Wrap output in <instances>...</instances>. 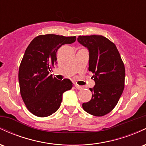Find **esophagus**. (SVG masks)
Instances as JSON below:
<instances>
[{
  "label": "esophagus",
  "instance_id": "1",
  "mask_svg": "<svg viewBox=\"0 0 146 146\" xmlns=\"http://www.w3.org/2000/svg\"><path fill=\"white\" fill-rule=\"evenodd\" d=\"M75 88H77V89H79V90L82 89V86H79V85L77 84H75Z\"/></svg>",
  "mask_w": 146,
  "mask_h": 146
}]
</instances>
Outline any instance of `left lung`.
Instances as JSON below:
<instances>
[{"label": "left lung", "instance_id": "1", "mask_svg": "<svg viewBox=\"0 0 146 146\" xmlns=\"http://www.w3.org/2000/svg\"><path fill=\"white\" fill-rule=\"evenodd\" d=\"M78 42L89 51L88 70L93 73L95 85L89 89L92 98L82 104L85 111L102 117L118 103L124 88L125 67L115 44L102 36H80Z\"/></svg>", "mask_w": 146, "mask_h": 146}]
</instances>
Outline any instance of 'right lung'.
I'll return each mask as SVG.
<instances>
[{"label":"right lung","mask_w":146,"mask_h":146,"mask_svg":"<svg viewBox=\"0 0 146 146\" xmlns=\"http://www.w3.org/2000/svg\"><path fill=\"white\" fill-rule=\"evenodd\" d=\"M75 40V36L40 35L25 50L18 71L20 90L27 109L36 116L48 117L56 112L63 93L73 87L68 79L61 81L49 73L56 64L58 48Z\"/></svg>","instance_id":"obj_1"}]
</instances>
